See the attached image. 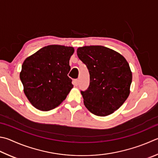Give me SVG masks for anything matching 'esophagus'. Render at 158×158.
I'll list each match as a JSON object with an SVG mask.
<instances>
[{"instance_id":"obj_1","label":"esophagus","mask_w":158,"mask_h":158,"mask_svg":"<svg viewBox=\"0 0 158 158\" xmlns=\"http://www.w3.org/2000/svg\"><path fill=\"white\" fill-rule=\"evenodd\" d=\"M73 85H74V86H77V85H78V84H79V80L78 79L73 80Z\"/></svg>"}]
</instances>
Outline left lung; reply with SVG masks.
I'll return each instance as SVG.
<instances>
[{"mask_svg": "<svg viewBox=\"0 0 158 158\" xmlns=\"http://www.w3.org/2000/svg\"><path fill=\"white\" fill-rule=\"evenodd\" d=\"M77 56L90 73V85L81 91L85 106L105 117L120 108L130 94L132 72L122 54L102 45L77 48Z\"/></svg>", "mask_w": 158, "mask_h": 158, "instance_id": "1", "label": "left lung"}]
</instances>
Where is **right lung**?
<instances>
[{
	"label": "right lung",
	"mask_w": 158,
	"mask_h": 158,
	"mask_svg": "<svg viewBox=\"0 0 158 158\" xmlns=\"http://www.w3.org/2000/svg\"><path fill=\"white\" fill-rule=\"evenodd\" d=\"M73 47L50 45L25 59L20 73L23 91L31 104L48 111L58 106L73 88L68 74Z\"/></svg>",
	"instance_id": "1"
}]
</instances>
